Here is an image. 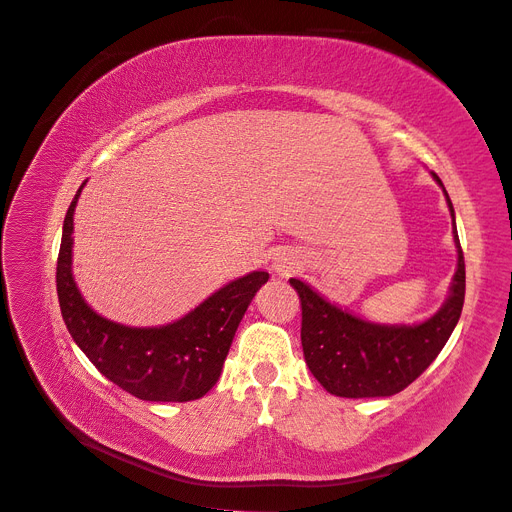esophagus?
Wrapping results in <instances>:
<instances>
[{
	"label": "esophagus",
	"mask_w": 512,
	"mask_h": 512,
	"mask_svg": "<svg viewBox=\"0 0 512 512\" xmlns=\"http://www.w3.org/2000/svg\"><path fill=\"white\" fill-rule=\"evenodd\" d=\"M301 269V256L292 250H280L275 252L271 258V271H275L277 275H290L294 271Z\"/></svg>",
	"instance_id": "obj_1"
}]
</instances>
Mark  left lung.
Segmentation results:
<instances>
[{"label": "left lung", "mask_w": 512, "mask_h": 512, "mask_svg": "<svg viewBox=\"0 0 512 512\" xmlns=\"http://www.w3.org/2000/svg\"><path fill=\"white\" fill-rule=\"evenodd\" d=\"M453 218L457 271L436 314L418 324H380L346 312L312 286L290 277L299 292L301 344L314 378L337 397H391L404 391L440 354L455 331L466 297V262L455 226V209L436 173Z\"/></svg>", "instance_id": "1"}]
</instances>
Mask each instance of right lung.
<instances>
[{
	"label": "right lung",
	"mask_w": 512,
	"mask_h": 512,
	"mask_svg": "<svg viewBox=\"0 0 512 512\" xmlns=\"http://www.w3.org/2000/svg\"><path fill=\"white\" fill-rule=\"evenodd\" d=\"M76 192L64 220L57 258V297L72 339L102 376L143 401H192L218 382L232 337L267 284V271H252L215 290L183 318L162 327H126L89 307L72 275Z\"/></svg>",
	"instance_id": "obj_1"
}]
</instances>
